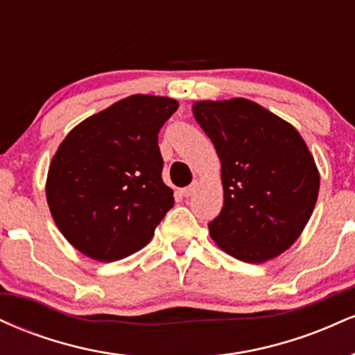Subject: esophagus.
<instances>
[{"label":"esophagus","instance_id":"34e87169","mask_svg":"<svg viewBox=\"0 0 355 355\" xmlns=\"http://www.w3.org/2000/svg\"><path fill=\"white\" fill-rule=\"evenodd\" d=\"M197 187H198V182H193V183H191V185L185 187V189H182L180 193L183 195V197H190V195L195 193V190H197Z\"/></svg>","mask_w":355,"mask_h":355}]
</instances>
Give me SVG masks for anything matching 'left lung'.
I'll return each instance as SVG.
<instances>
[{
	"mask_svg": "<svg viewBox=\"0 0 355 355\" xmlns=\"http://www.w3.org/2000/svg\"><path fill=\"white\" fill-rule=\"evenodd\" d=\"M191 110L222 165L223 207L209 223L210 237L242 262L275 259L302 234L319 195L304 138L245 98L195 101Z\"/></svg>",
	"mask_w": 355,
	"mask_h": 355,
	"instance_id": "1",
	"label": "left lung"
}]
</instances>
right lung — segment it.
<instances>
[{"mask_svg":"<svg viewBox=\"0 0 355 355\" xmlns=\"http://www.w3.org/2000/svg\"><path fill=\"white\" fill-rule=\"evenodd\" d=\"M177 108L166 96L132 95L81 121L60 144L46 200L63 237L83 255L113 262L135 254L173 207L158 132Z\"/></svg>","mask_w":355,"mask_h":355,"instance_id":"add662e5","label":"right lung"}]
</instances>
